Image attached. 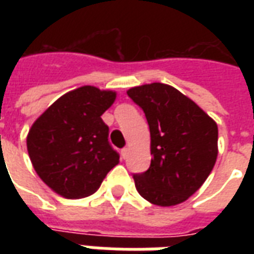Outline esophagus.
I'll return each instance as SVG.
<instances>
[{"label":"esophagus","mask_w":254,"mask_h":254,"mask_svg":"<svg viewBox=\"0 0 254 254\" xmlns=\"http://www.w3.org/2000/svg\"><path fill=\"white\" fill-rule=\"evenodd\" d=\"M127 152H129V149H127V148H122V149H121V156H122V159H127Z\"/></svg>","instance_id":"1"}]
</instances>
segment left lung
Wrapping results in <instances>:
<instances>
[{
    "mask_svg": "<svg viewBox=\"0 0 254 254\" xmlns=\"http://www.w3.org/2000/svg\"><path fill=\"white\" fill-rule=\"evenodd\" d=\"M127 96L144 111L151 133V165L133 174L140 196L160 207L185 201L198 190L218 156V125L171 85L134 87Z\"/></svg>",
    "mask_w": 254,
    "mask_h": 254,
    "instance_id": "1",
    "label": "left lung"
}]
</instances>
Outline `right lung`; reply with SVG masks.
<instances>
[{
    "label": "right lung",
    "instance_id": "right-lung-1",
    "mask_svg": "<svg viewBox=\"0 0 254 254\" xmlns=\"http://www.w3.org/2000/svg\"><path fill=\"white\" fill-rule=\"evenodd\" d=\"M116 92L85 85L57 99L31 127L27 149L36 174L66 198H81L100 187L118 165L100 116Z\"/></svg>",
    "mask_w": 254,
    "mask_h": 254
}]
</instances>
